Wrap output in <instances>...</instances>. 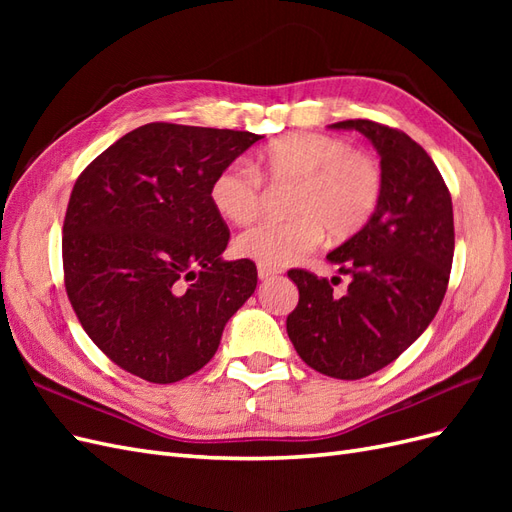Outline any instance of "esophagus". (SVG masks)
Listing matches in <instances>:
<instances>
[{
	"label": "esophagus",
	"mask_w": 512,
	"mask_h": 512,
	"mask_svg": "<svg viewBox=\"0 0 512 512\" xmlns=\"http://www.w3.org/2000/svg\"><path fill=\"white\" fill-rule=\"evenodd\" d=\"M277 273H280V269L267 267V265H258V277H260V280H269V277H275Z\"/></svg>",
	"instance_id": "1"
}]
</instances>
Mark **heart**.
<instances>
[{
    "instance_id": "heart-1",
    "label": "heart",
    "mask_w": 512,
    "mask_h": 512,
    "mask_svg": "<svg viewBox=\"0 0 512 512\" xmlns=\"http://www.w3.org/2000/svg\"><path fill=\"white\" fill-rule=\"evenodd\" d=\"M262 177L273 185H294L284 222H260L237 237V252L258 265L282 267L301 260L322 241H346L361 232L380 205L384 173L367 151L344 138L297 132L271 141L256 168L226 164L213 177L209 196L224 220L247 224L262 207Z\"/></svg>"
}]
</instances>
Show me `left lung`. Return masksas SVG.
Returning a JSON list of instances; mask_svg holds the SVG:
<instances>
[{"instance_id":"left-lung-1","label":"left lung","mask_w":512,"mask_h":512,"mask_svg":"<svg viewBox=\"0 0 512 512\" xmlns=\"http://www.w3.org/2000/svg\"><path fill=\"white\" fill-rule=\"evenodd\" d=\"M331 128L369 138L384 190L369 224L327 256L350 275L346 294H333L327 277L288 271L299 303L286 331L309 367L359 380L393 363L438 314L455 252L453 200L438 166L406 132L369 119Z\"/></svg>"}]
</instances>
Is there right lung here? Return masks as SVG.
<instances>
[{
  "mask_svg": "<svg viewBox=\"0 0 512 512\" xmlns=\"http://www.w3.org/2000/svg\"><path fill=\"white\" fill-rule=\"evenodd\" d=\"M260 134L147 123L76 179L64 220V284L108 359L153 384L205 367L252 297V260H222L230 230L209 188Z\"/></svg>",
  "mask_w": 512,
  "mask_h": 512,
  "instance_id": "1",
  "label": "right lung"
}]
</instances>
